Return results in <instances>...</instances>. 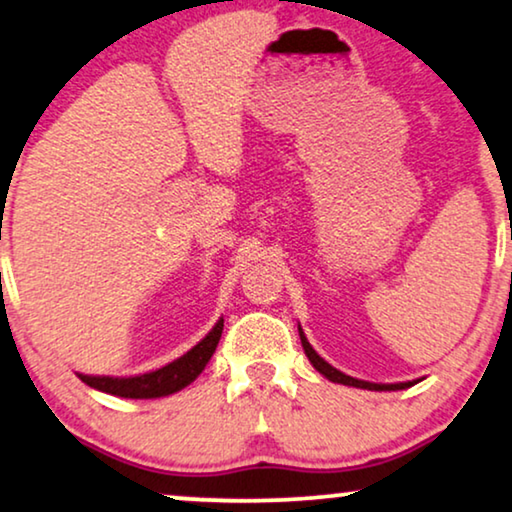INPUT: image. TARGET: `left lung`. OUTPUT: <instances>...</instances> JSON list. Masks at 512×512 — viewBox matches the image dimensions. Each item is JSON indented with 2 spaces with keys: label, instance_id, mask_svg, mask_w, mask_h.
I'll use <instances>...</instances> for the list:
<instances>
[{
  "label": "left lung",
  "instance_id": "8db88e82",
  "mask_svg": "<svg viewBox=\"0 0 512 512\" xmlns=\"http://www.w3.org/2000/svg\"><path fill=\"white\" fill-rule=\"evenodd\" d=\"M298 333H300V342H303V349L307 354V359H310V363L314 368L319 370L321 375L326 377V380L331 382H338V384H347V387H356V389H368V391H398V389H405V387H412L415 382H398V384H375V382H363V380H356V377H349L345 373H340L338 368H333L331 363H326L321 356L314 352L310 342H307L303 328L298 326Z\"/></svg>",
  "mask_w": 512,
  "mask_h": 512
}]
</instances>
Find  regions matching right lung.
Returning <instances> with one entry per match:
<instances>
[{
  "label": "right lung",
  "instance_id": "1",
  "mask_svg": "<svg viewBox=\"0 0 512 512\" xmlns=\"http://www.w3.org/2000/svg\"><path fill=\"white\" fill-rule=\"evenodd\" d=\"M223 333V319L195 345L191 352L179 356L177 361L153 370V373L135 375V377H100V375H79L81 382L104 394L121 398H160L170 396L174 391L188 387L198 377L212 359L216 345H219Z\"/></svg>",
  "mask_w": 512,
  "mask_h": 512
}]
</instances>
